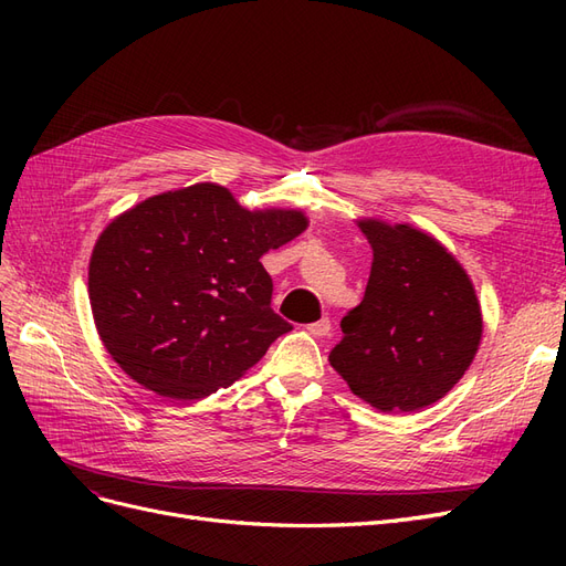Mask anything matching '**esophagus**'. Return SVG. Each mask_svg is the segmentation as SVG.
<instances>
[{
    "instance_id": "34e87169",
    "label": "esophagus",
    "mask_w": 566,
    "mask_h": 566,
    "mask_svg": "<svg viewBox=\"0 0 566 566\" xmlns=\"http://www.w3.org/2000/svg\"><path fill=\"white\" fill-rule=\"evenodd\" d=\"M310 331L314 337H325V335H331V331H333V325H331V318H318L316 323H310Z\"/></svg>"
}]
</instances>
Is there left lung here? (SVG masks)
Wrapping results in <instances>:
<instances>
[{
  "instance_id": "obj_1",
  "label": "left lung",
  "mask_w": 566,
  "mask_h": 566,
  "mask_svg": "<svg viewBox=\"0 0 566 566\" xmlns=\"http://www.w3.org/2000/svg\"><path fill=\"white\" fill-rule=\"evenodd\" d=\"M373 266L361 304L342 318L331 366L382 413H413L465 375L482 339V312L455 256L408 224L361 219Z\"/></svg>"
}]
</instances>
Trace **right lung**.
I'll use <instances>...</instances> for the list:
<instances>
[{"label": "right lung", "mask_w": 566, "mask_h": 566, "mask_svg": "<svg viewBox=\"0 0 566 566\" xmlns=\"http://www.w3.org/2000/svg\"><path fill=\"white\" fill-rule=\"evenodd\" d=\"M306 229L297 210H245L193 184L113 219L90 262L104 347L132 380L177 401L235 382L293 325L271 310L260 256Z\"/></svg>", "instance_id": "1"}]
</instances>
